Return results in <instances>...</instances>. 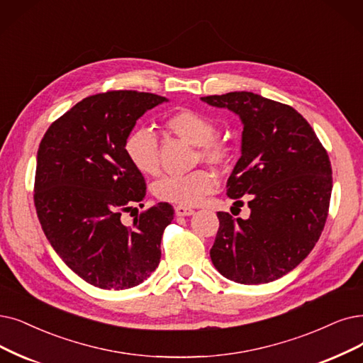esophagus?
I'll list each match as a JSON object with an SVG mask.
<instances>
[{
    "label": "esophagus",
    "instance_id": "34e87169",
    "mask_svg": "<svg viewBox=\"0 0 363 363\" xmlns=\"http://www.w3.org/2000/svg\"><path fill=\"white\" fill-rule=\"evenodd\" d=\"M174 210H176L177 216H191V214H194V210L189 208V207H186V206H176V207H174Z\"/></svg>",
    "mask_w": 363,
    "mask_h": 363
}]
</instances>
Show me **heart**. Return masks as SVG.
I'll use <instances>...</instances> for the list:
<instances>
[{"label":"heart","instance_id":"heart-1","mask_svg":"<svg viewBox=\"0 0 363 363\" xmlns=\"http://www.w3.org/2000/svg\"><path fill=\"white\" fill-rule=\"evenodd\" d=\"M164 128L189 144L196 146L195 162H206L214 168L226 167L232 159L228 140L216 135L217 126L208 116L191 108H179L164 119ZM123 150L131 165L146 176L159 172V143L152 131L140 128L125 140ZM217 177L207 168H196L184 176H164L153 184V195L164 202L195 206L213 194Z\"/></svg>","mask_w":363,"mask_h":363}]
</instances>
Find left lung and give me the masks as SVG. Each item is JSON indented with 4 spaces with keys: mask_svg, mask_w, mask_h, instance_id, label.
Returning a JSON list of instances; mask_svg holds the SVG:
<instances>
[{
    "mask_svg": "<svg viewBox=\"0 0 363 363\" xmlns=\"http://www.w3.org/2000/svg\"><path fill=\"white\" fill-rule=\"evenodd\" d=\"M201 99L241 118V157L226 194L241 206V196L250 199L249 219L217 213L211 262L241 284L277 280L296 268L322 235L332 192L328 152L291 106L253 92Z\"/></svg>",
    "mask_w": 363,
    "mask_h": 363,
    "instance_id": "obj_1",
    "label": "left lung"
}]
</instances>
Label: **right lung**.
I'll return each instance as SVG.
<instances>
[{
    "instance_id": "1",
    "label": "right lung",
    "mask_w": 363,
    "mask_h": 363,
    "mask_svg": "<svg viewBox=\"0 0 363 363\" xmlns=\"http://www.w3.org/2000/svg\"><path fill=\"white\" fill-rule=\"evenodd\" d=\"M164 101L138 91L91 95L56 119L40 143L34 182L40 225L67 267L96 287H134L159 265L174 208L159 202L123 225L122 214L146 196V180L123 144L137 119Z\"/></svg>"
}]
</instances>
